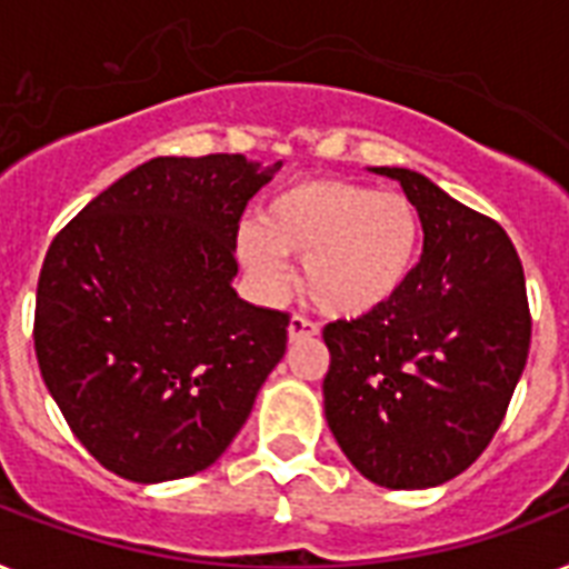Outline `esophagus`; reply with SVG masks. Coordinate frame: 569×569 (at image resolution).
<instances>
[{
  "label": "esophagus",
  "mask_w": 569,
  "mask_h": 569,
  "mask_svg": "<svg viewBox=\"0 0 569 569\" xmlns=\"http://www.w3.org/2000/svg\"><path fill=\"white\" fill-rule=\"evenodd\" d=\"M319 333V325L310 319H303V316H292L289 319V339H303V337H316Z\"/></svg>",
  "instance_id": "34e87169"
}]
</instances>
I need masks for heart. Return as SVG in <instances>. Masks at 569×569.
Listing matches in <instances>:
<instances>
[{
  "instance_id": "heart-1",
  "label": "heart",
  "mask_w": 569,
  "mask_h": 569,
  "mask_svg": "<svg viewBox=\"0 0 569 569\" xmlns=\"http://www.w3.org/2000/svg\"><path fill=\"white\" fill-rule=\"evenodd\" d=\"M422 221L398 191L348 180H303L268 203L266 221L239 227L236 250L266 295L289 283V257L303 259V289L328 316L380 310L416 266Z\"/></svg>"
}]
</instances>
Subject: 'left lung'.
Here are the masks:
<instances>
[{
  "label": "left lung",
  "instance_id": "left-lung-1",
  "mask_svg": "<svg viewBox=\"0 0 569 569\" xmlns=\"http://www.w3.org/2000/svg\"><path fill=\"white\" fill-rule=\"evenodd\" d=\"M422 259L380 310L325 328V416L363 478L422 490L460 476L493 440L526 369L531 316L508 232L407 168Z\"/></svg>",
  "mask_w": 569,
  "mask_h": 569
}]
</instances>
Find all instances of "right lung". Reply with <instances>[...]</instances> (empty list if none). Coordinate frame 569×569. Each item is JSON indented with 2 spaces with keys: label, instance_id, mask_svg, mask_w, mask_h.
I'll use <instances>...</instances> for the list:
<instances>
[{
  "label": "right lung",
  "instance_id": "add662e5",
  "mask_svg": "<svg viewBox=\"0 0 569 569\" xmlns=\"http://www.w3.org/2000/svg\"><path fill=\"white\" fill-rule=\"evenodd\" d=\"M280 168L159 156L49 244L34 303L40 375L114 476L159 485L212 467L283 360L289 316L232 289L241 212Z\"/></svg>",
  "mask_w": 569,
  "mask_h": 569
}]
</instances>
